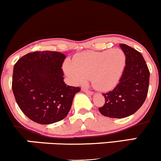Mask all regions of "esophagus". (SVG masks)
<instances>
[{
    "label": "esophagus",
    "mask_w": 161,
    "mask_h": 161,
    "mask_svg": "<svg viewBox=\"0 0 161 161\" xmlns=\"http://www.w3.org/2000/svg\"><path fill=\"white\" fill-rule=\"evenodd\" d=\"M82 91L84 92H86V93H87V94H88V95H92V94H93V92H92V91H90V90L87 89V88H82Z\"/></svg>",
    "instance_id": "obj_1"
}]
</instances>
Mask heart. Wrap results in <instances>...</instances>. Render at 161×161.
I'll return each instance as SVG.
<instances>
[{
	"instance_id": "heart-1",
	"label": "heart",
	"mask_w": 161,
	"mask_h": 161,
	"mask_svg": "<svg viewBox=\"0 0 161 161\" xmlns=\"http://www.w3.org/2000/svg\"><path fill=\"white\" fill-rule=\"evenodd\" d=\"M125 65V56L120 50L87 51L75 55L73 61L66 60L64 70L74 84H84L91 79L95 89L107 92L118 84Z\"/></svg>"
}]
</instances>
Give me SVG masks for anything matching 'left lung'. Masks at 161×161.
<instances>
[{"instance_id": "left-lung-1", "label": "left lung", "mask_w": 161, "mask_h": 161, "mask_svg": "<svg viewBox=\"0 0 161 161\" xmlns=\"http://www.w3.org/2000/svg\"><path fill=\"white\" fill-rule=\"evenodd\" d=\"M125 55V66L119 83L112 91L103 93L105 103L98 110L110 118H124L136 113L142 106L149 87L148 67L144 57L132 47L120 44Z\"/></svg>"}]
</instances>
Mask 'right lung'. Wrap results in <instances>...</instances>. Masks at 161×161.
Segmentation results:
<instances>
[{
    "label": "right lung",
    "instance_id": "right-lung-1",
    "mask_svg": "<svg viewBox=\"0 0 161 161\" xmlns=\"http://www.w3.org/2000/svg\"><path fill=\"white\" fill-rule=\"evenodd\" d=\"M66 56L57 51L24 55L14 67L12 89L20 110L36 123L47 125L67 116L81 88L67 86L61 69Z\"/></svg>",
    "mask_w": 161,
    "mask_h": 161
}]
</instances>
